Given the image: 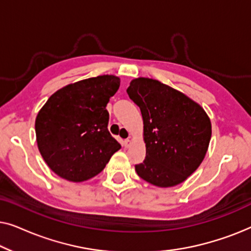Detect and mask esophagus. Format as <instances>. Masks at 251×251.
I'll use <instances>...</instances> for the list:
<instances>
[{
  "mask_svg": "<svg viewBox=\"0 0 251 251\" xmlns=\"http://www.w3.org/2000/svg\"><path fill=\"white\" fill-rule=\"evenodd\" d=\"M131 144H132V140L131 139H126L125 140V142H123V145H125V147H126V149H128V147H130V146H131Z\"/></svg>",
  "mask_w": 251,
  "mask_h": 251,
  "instance_id": "1",
  "label": "esophagus"
}]
</instances>
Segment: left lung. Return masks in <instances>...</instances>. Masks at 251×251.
<instances>
[{
    "label": "left lung",
    "mask_w": 251,
    "mask_h": 251,
    "mask_svg": "<svg viewBox=\"0 0 251 251\" xmlns=\"http://www.w3.org/2000/svg\"><path fill=\"white\" fill-rule=\"evenodd\" d=\"M140 108L146 157L135 167L147 183L173 187L198 169L211 138V121L203 107L183 92L149 77L126 89Z\"/></svg>",
    "instance_id": "8db88e82"
}]
</instances>
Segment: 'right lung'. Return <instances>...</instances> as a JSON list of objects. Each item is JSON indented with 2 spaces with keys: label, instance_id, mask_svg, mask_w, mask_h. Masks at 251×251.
Here are the masks:
<instances>
[{
  "label": "right lung",
  "instance_id": "obj_1",
  "mask_svg": "<svg viewBox=\"0 0 251 251\" xmlns=\"http://www.w3.org/2000/svg\"><path fill=\"white\" fill-rule=\"evenodd\" d=\"M119 87L115 75L74 82L51 95L37 113V147L58 176L73 183L90 179L121 149L108 131L106 111Z\"/></svg>",
  "mask_w": 251,
  "mask_h": 251
}]
</instances>
